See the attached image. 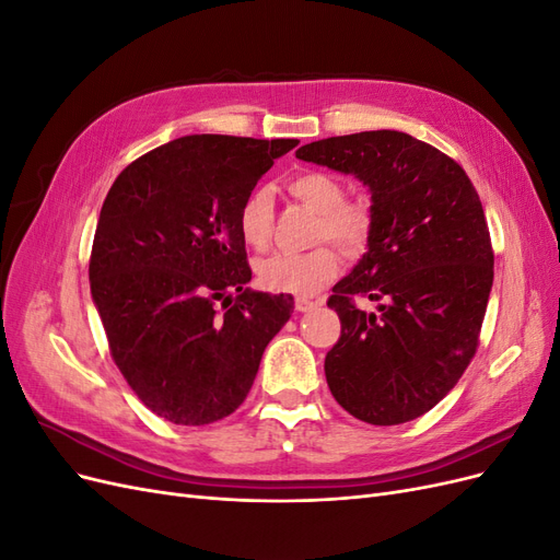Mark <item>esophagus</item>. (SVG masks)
Here are the masks:
<instances>
[{"mask_svg": "<svg viewBox=\"0 0 560 560\" xmlns=\"http://www.w3.org/2000/svg\"><path fill=\"white\" fill-rule=\"evenodd\" d=\"M315 306H319V301H313V299H306V296H299V299L294 301V308H296L299 313H308V311H313Z\"/></svg>", "mask_w": 560, "mask_h": 560, "instance_id": "esophagus-1", "label": "esophagus"}]
</instances>
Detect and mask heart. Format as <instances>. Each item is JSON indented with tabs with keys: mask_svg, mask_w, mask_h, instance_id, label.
Listing matches in <instances>:
<instances>
[{
	"mask_svg": "<svg viewBox=\"0 0 560 560\" xmlns=\"http://www.w3.org/2000/svg\"><path fill=\"white\" fill-rule=\"evenodd\" d=\"M287 191L317 212L313 243H334L348 259L362 257L374 233V212L364 198H348L343 182L322 171L292 175L287 179ZM273 196L268 189H252L235 219L243 243L252 249H266L273 241ZM338 268V252L331 245H317L308 252L270 254L257 264V278L270 292L308 296L329 284Z\"/></svg>",
	"mask_w": 560,
	"mask_h": 560,
	"instance_id": "heart-1",
	"label": "heart"
}]
</instances>
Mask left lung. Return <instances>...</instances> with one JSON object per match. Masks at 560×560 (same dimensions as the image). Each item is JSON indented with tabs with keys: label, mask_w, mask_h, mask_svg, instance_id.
Instances as JSON below:
<instances>
[{
	"label": "left lung",
	"mask_w": 560,
	"mask_h": 560,
	"mask_svg": "<svg viewBox=\"0 0 560 560\" xmlns=\"http://www.w3.org/2000/svg\"><path fill=\"white\" fill-rule=\"evenodd\" d=\"M296 159L354 175L374 202L369 252L327 301L341 319L325 358L331 395L369 425L409 422L451 393L479 348L493 287L479 194L444 151L399 130L311 142Z\"/></svg>",
	"instance_id": "1"
}]
</instances>
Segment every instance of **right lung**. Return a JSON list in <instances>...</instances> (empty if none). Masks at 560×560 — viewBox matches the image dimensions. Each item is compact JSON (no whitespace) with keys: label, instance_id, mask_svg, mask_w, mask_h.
<instances>
[{"label":"right lung","instance_id":"1","mask_svg":"<svg viewBox=\"0 0 560 560\" xmlns=\"http://www.w3.org/2000/svg\"><path fill=\"white\" fill-rule=\"evenodd\" d=\"M299 140L186 135L135 159L100 210L89 278L112 360L147 409L210 425L245 401L294 299L247 290L238 208Z\"/></svg>","mask_w":560,"mask_h":560}]
</instances>
